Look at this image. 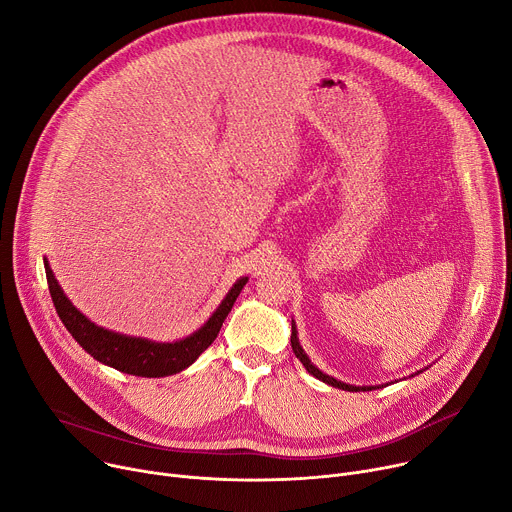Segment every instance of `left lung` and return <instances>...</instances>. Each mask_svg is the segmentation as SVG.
<instances>
[{
	"label": "left lung",
	"instance_id": "1",
	"mask_svg": "<svg viewBox=\"0 0 512 512\" xmlns=\"http://www.w3.org/2000/svg\"><path fill=\"white\" fill-rule=\"evenodd\" d=\"M291 346H293V352H295V357L303 363V367L313 375V377H318V379H322L324 383H328V385H332V387H340V389H344V391H369V389H373V387H357V385H348V383H342V381H336L334 377H330V375H326V373H322L318 367H313L311 365V361L307 359V355L303 352V348L299 346V340H297V330H295V324L291 326Z\"/></svg>",
	"mask_w": 512,
	"mask_h": 512
}]
</instances>
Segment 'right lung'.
I'll use <instances>...</instances> for the list:
<instances>
[{
	"mask_svg": "<svg viewBox=\"0 0 512 512\" xmlns=\"http://www.w3.org/2000/svg\"><path fill=\"white\" fill-rule=\"evenodd\" d=\"M45 270H47V283H49L55 309L59 313L61 322L69 330V334L77 340V344H80L96 361L135 377H166V375L180 373L182 369L192 365L201 357V352H205L213 344V340L217 338L227 318V313L231 311L235 299H238V295L242 293L248 281V279H240L231 287L227 297L221 301L217 311L201 330H196L192 336L180 342L160 344L145 338L123 336V334L104 330L100 326H94L63 295L59 283L53 277L49 262H45Z\"/></svg>",
	"mask_w": 512,
	"mask_h": 512,
	"instance_id": "right-lung-1",
	"label": "right lung"
}]
</instances>
